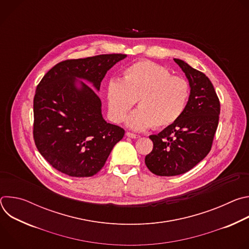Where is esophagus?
Instances as JSON below:
<instances>
[{
	"mask_svg": "<svg viewBox=\"0 0 249 249\" xmlns=\"http://www.w3.org/2000/svg\"><path fill=\"white\" fill-rule=\"evenodd\" d=\"M126 136H127V137H129V138H132V139H138V138H140V137H141L140 135H138V134H134V133H131V132H127V133H126Z\"/></svg>",
	"mask_w": 249,
	"mask_h": 249,
	"instance_id": "1",
	"label": "esophagus"
}]
</instances>
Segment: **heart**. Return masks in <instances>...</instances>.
Returning <instances> with one entry per match:
<instances>
[{"label":"heart","instance_id":"obj_1","mask_svg":"<svg viewBox=\"0 0 249 249\" xmlns=\"http://www.w3.org/2000/svg\"><path fill=\"white\" fill-rule=\"evenodd\" d=\"M108 114L115 123L122 122L137 101L138 109L127 119L134 130L164 128L178 120L190 98V85L179 76L151 61L127 66L122 80L112 78L105 88Z\"/></svg>","mask_w":249,"mask_h":249}]
</instances>
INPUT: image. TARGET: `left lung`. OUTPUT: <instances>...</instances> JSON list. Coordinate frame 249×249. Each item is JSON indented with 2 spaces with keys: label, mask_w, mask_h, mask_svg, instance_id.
Segmentation results:
<instances>
[{
  "label": "left lung",
  "mask_w": 249,
  "mask_h": 249,
  "mask_svg": "<svg viewBox=\"0 0 249 249\" xmlns=\"http://www.w3.org/2000/svg\"><path fill=\"white\" fill-rule=\"evenodd\" d=\"M185 73L191 88L182 116L158 135H151L153 151L146 156L147 167L159 176L187 172L211 151L221 105L209 78L182 60L174 59Z\"/></svg>",
  "instance_id": "8db88e82"
}]
</instances>
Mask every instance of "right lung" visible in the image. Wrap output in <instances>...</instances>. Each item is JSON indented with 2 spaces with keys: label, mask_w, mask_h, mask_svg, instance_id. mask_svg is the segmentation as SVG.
<instances>
[{
  "label": "right lung",
  "mask_w": 249,
  "mask_h": 249,
  "mask_svg": "<svg viewBox=\"0 0 249 249\" xmlns=\"http://www.w3.org/2000/svg\"><path fill=\"white\" fill-rule=\"evenodd\" d=\"M125 54H102L56 64L42 78L33 99V139L41 156L69 176L89 177L104 165L125 130L106 122L96 92L107 71Z\"/></svg>",
  "instance_id": "obj_1"
}]
</instances>
